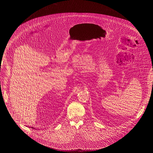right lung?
I'll return each mask as SVG.
<instances>
[{"label":"right lung","mask_w":153,"mask_h":153,"mask_svg":"<svg viewBox=\"0 0 153 153\" xmlns=\"http://www.w3.org/2000/svg\"><path fill=\"white\" fill-rule=\"evenodd\" d=\"M31 128H32V127H31Z\"/></svg>","instance_id":"obj_1"}]
</instances>
